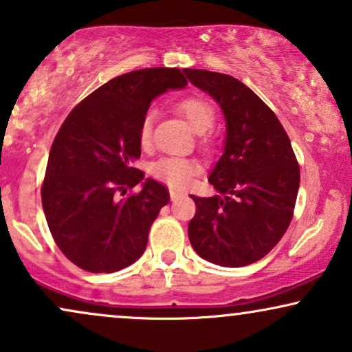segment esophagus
<instances>
[{
  "label": "esophagus",
  "mask_w": 352,
  "mask_h": 352,
  "mask_svg": "<svg viewBox=\"0 0 352 352\" xmlns=\"http://www.w3.org/2000/svg\"><path fill=\"white\" fill-rule=\"evenodd\" d=\"M185 197V192H182V190H175V188H170V198L172 200H179V198Z\"/></svg>",
  "instance_id": "34e87169"
}]
</instances>
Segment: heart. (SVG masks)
<instances>
[{
	"label": "heart",
	"instance_id": "heart-1",
	"mask_svg": "<svg viewBox=\"0 0 352 352\" xmlns=\"http://www.w3.org/2000/svg\"><path fill=\"white\" fill-rule=\"evenodd\" d=\"M179 111L184 114L185 120L188 121L190 128L200 135V146L205 151H210L213 147V135L208 131L214 124L217 114L214 109L206 100L192 96V98H185L179 103ZM152 129H154V111H147L144 114L141 124H139V144L142 149H149L152 144ZM201 170L200 164L195 159L187 157H162L155 160L151 165V175L164 184L170 185V187H187L192 179Z\"/></svg>",
	"mask_w": 352,
	"mask_h": 352
}]
</instances>
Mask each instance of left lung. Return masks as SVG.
I'll return each mask as SVG.
<instances>
[{
  "instance_id": "1",
  "label": "left lung",
  "mask_w": 352,
  "mask_h": 352,
  "mask_svg": "<svg viewBox=\"0 0 352 352\" xmlns=\"http://www.w3.org/2000/svg\"><path fill=\"white\" fill-rule=\"evenodd\" d=\"M184 72L218 101L228 131L208 179L218 195H192L190 243L205 261L243 267L267 256L289 228L300 187L297 157L280 121L251 88L218 72Z\"/></svg>"
}]
</instances>
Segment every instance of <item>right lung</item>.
<instances>
[{"instance_id": "1", "label": "right lung", "mask_w": 352, "mask_h": 352, "mask_svg": "<svg viewBox=\"0 0 352 352\" xmlns=\"http://www.w3.org/2000/svg\"><path fill=\"white\" fill-rule=\"evenodd\" d=\"M187 83L179 69L129 72L96 88L63 121L41 195L50 234L77 267L111 274L146 251L152 223L170 195L152 179L139 192H127L144 179L133 167L141 157L139 124L155 96Z\"/></svg>"}]
</instances>
